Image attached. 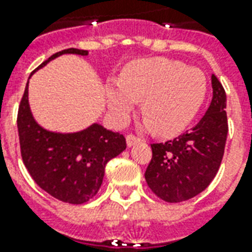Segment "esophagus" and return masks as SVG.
<instances>
[{
  "instance_id": "34e87169",
  "label": "esophagus",
  "mask_w": 252,
  "mask_h": 252,
  "mask_svg": "<svg viewBox=\"0 0 252 252\" xmlns=\"http://www.w3.org/2000/svg\"><path fill=\"white\" fill-rule=\"evenodd\" d=\"M139 142H140V139L136 136H133V135H128V136H126V146H128V147H132V146H135V144Z\"/></svg>"
}]
</instances>
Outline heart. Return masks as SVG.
I'll list each match as a JSON object with an SVG mask.
<instances>
[{
    "label": "heart",
    "mask_w": 252,
    "mask_h": 252,
    "mask_svg": "<svg viewBox=\"0 0 252 252\" xmlns=\"http://www.w3.org/2000/svg\"><path fill=\"white\" fill-rule=\"evenodd\" d=\"M110 115L124 123L142 101L147 128L159 136H173L185 129L206 97L204 72L167 58L139 59L123 70L120 81L105 89Z\"/></svg>",
    "instance_id": "obj_1"
}]
</instances>
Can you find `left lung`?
<instances>
[{
  "instance_id": "obj_1",
  "label": "left lung",
  "mask_w": 252,
  "mask_h": 252,
  "mask_svg": "<svg viewBox=\"0 0 252 252\" xmlns=\"http://www.w3.org/2000/svg\"><path fill=\"white\" fill-rule=\"evenodd\" d=\"M212 89V102L197 126L174 140L151 144L153 158L144 177L150 189L166 202L200 194L221 164L228 133L227 95L213 74Z\"/></svg>"
}]
</instances>
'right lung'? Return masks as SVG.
I'll return each mask as SVG.
<instances>
[{"instance_id": "1", "label": "right lung", "mask_w": 252, "mask_h": 252, "mask_svg": "<svg viewBox=\"0 0 252 252\" xmlns=\"http://www.w3.org/2000/svg\"><path fill=\"white\" fill-rule=\"evenodd\" d=\"M63 54L86 57L89 52L67 48L54 54L36 70ZM17 128L23 162L33 181L54 198L75 205L88 202L98 193L106 163L126 148L121 133L97 123L71 133L39 126L31 112L28 83L19 106Z\"/></svg>"}]
</instances>
